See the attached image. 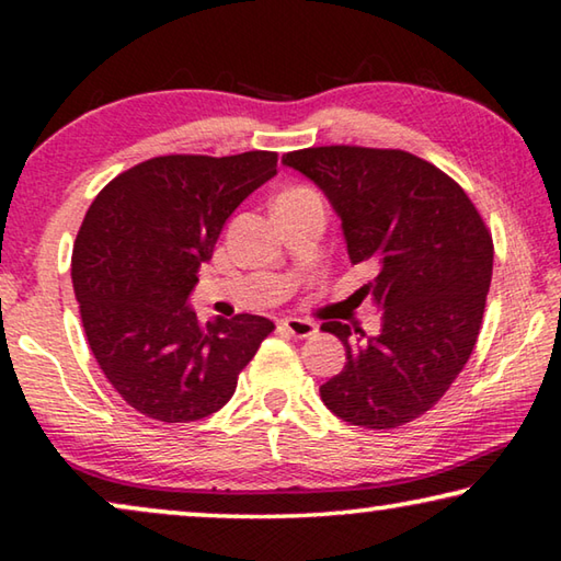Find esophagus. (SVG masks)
Returning a JSON list of instances; mask_svg holds the SVG:
<instances>
[{"label": "esophagus", "mask_w": 561, "mask_h": 561, "mask_svg": "<svg viewBox=\"0 0 561 561\" xmlns=\"http://www.w3.org/2000/svg\"><path fill=\"white\" fill-rule=\"evenodd\" d=\"M282 327L287 329L291 336H297V339H307V336H314L317 334V324H314V321H309V319L287 317V319H282Z\"/></svg>", "instance_id": "obj_1"}]
</instances>
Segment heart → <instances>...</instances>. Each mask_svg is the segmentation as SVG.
<instances>
[{"label":"heart","mask_w":561,"mask_h":561,"mask_svg":"<svg viewBox=\"0 0 561 561\" xmlns=\"http://www.w3.org/2000/svg\"><path fill=\"white\" fill-rule=\"evenodd\" d=\"M294 193H309V190H304V187H294V190H287V193H284V195H294Z\"/></svg>","instance_id":"heart-1"}]
</instances>
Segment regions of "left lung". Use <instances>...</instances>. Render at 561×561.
Returning <instances> with one entry per match:
<instances>
[{
	"label": "left lung",
	"mask_w": 561,
	"mask_h": 561,
	"mask_svg": "<svg viewBox=\"0 0 561 561\" xmlns=\"http://www.w3.org/2000/svg\"><path fill=\"white\" fill-rule=\"evenodd\" d=\"M287 168L334 207L351 264L374 262L366 287L381 334L324 321L346 348L344 371L319 388L341 421L388 431L440 401L468 364L492 279V237L465 190L405 150H294Z\"/></svg>",
	"instance_id": "1"
}]
</instances>
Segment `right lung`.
Here are the masks:
<instances>
[{
	"mask_svg": "<svg viewBox=\"0 0 561 561\" xmlns=\"http://www.w3.org/2000/svg\"><path fill=\"white\" fill-rule=\"evenodd\" d=\"M277 175V153L163 156L126 170L91 203L71 279L101 371L153 421L190 423L230 401L274 324L197 321L190 294L244 197Z\"/></svg>",
	"mask_w": 561,
	"mask_h": 561,
	"instance_id": "right-lung-1",
	"label": "right lung"
}]
</instances>
